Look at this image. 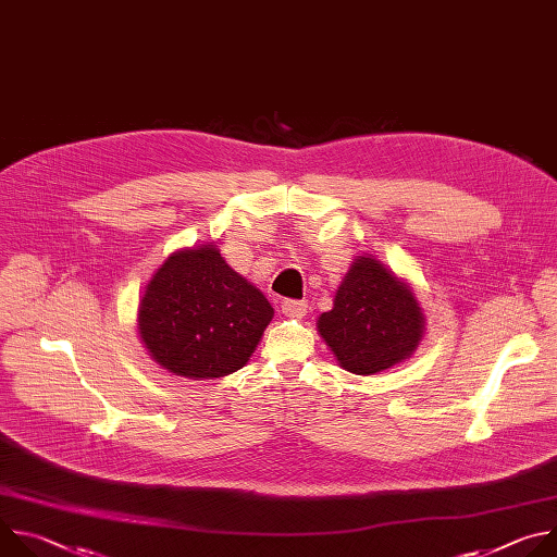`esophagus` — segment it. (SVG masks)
Returning a JSON list of instances; mask_svg holds the SVG:
<instances>
[{
  "label": "esophagus",
  "mask_w": 557,
  "mask_h": 557,
  "mask_svg": "<svg viewBox=\"0 0 557 557\" xmlns=\"http://www.w3.org/2000/svg\"><path fill=\"white\" fill-rule=\"evenodd\" d=\"M280 308H282V312H284L286 317H301V314L306 312L308 304H306L304 299H284Z\"/></svg>",
  "instance_id": "34e87169"
}]
</instances>
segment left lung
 <instances>
[{"label":"left lung","instance_id":"8db88e82","mask_svg":"<svg viewBox=\"0 0 557 557\" xmlns=\"http://www.w3.org/2000/svg\"><path fill=\"white\" fill-rule=\"evenodd\" d=\"M326 346L352 374H376L406 361L421 344L425 314L412 288L374 256H357L333 308L317 320Z\"/></svg>","mask_w":557,"mask_h":557}]
</instances>
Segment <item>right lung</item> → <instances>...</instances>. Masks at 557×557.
Segmentation results:
<instances>
[{
	"label": "right lung",
	"mask_w": 557,
	"mask_h": 557,
	"mask_svg": "<svg viewBox=\"0 0 557 557\" xmlns=\"http://www.w3.org/2000/svg\"><path fill=\"white\" fill-rule=\"evenodd\" d=\"M273 320V306L213 245L172 253L138 304V335L172 374L218 379L240 370Z\"/></svg>",
	"instance_id": "obj_1"
}]
</instances>
